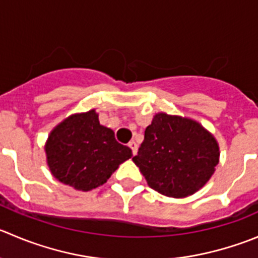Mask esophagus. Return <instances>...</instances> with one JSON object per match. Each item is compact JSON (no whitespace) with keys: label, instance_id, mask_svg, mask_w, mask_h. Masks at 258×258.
I'll list each match as a JSON object with an SVG mask.
<instances>
[{"label":"esophagus","instance_id":"1","mask_svg":"<svg viewBox=\"0 0 258 258\" xmlns=\"http://www.w3.org/2000/svg\"><path fill=\"white\" fill-rule=\"evenodd\" d=\"M128 147H130V149H131L132 154H134V155L137 154V145H136V142H135V141H130L128 142Z\"/></svg>","mask_w":258,"mask_h":258}]
</instances>
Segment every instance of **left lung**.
Instances as JSON below:
<instances>
[{
  "mask_svg": "<svg viewBox=\"0 0 258 258\" xmlns=\"http://www.w3.org/2000/svg\"><path fill=\"white\" fill-rule=\"evenodd\" d=\"M219 155L216 137L199 122L159 112L132 160L151 189L170 198H185L208 182Z\"/></svg>",
  "mask_w": 258,
  "mask_h": 258,
  "instance_id": "left-lung-1",
  "label": "left lung"
}]
</instances>
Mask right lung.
<instances>
[{
    "label": "right lung",
    "mask_w": 258,
    "mask_h": 258,
    "mask_svg": "<svg viewBox=\"0 0 258 258\" xmlns=\"http://www.w3.org/2000/svg\"><path fill=\"white\" fill-rule=\"evenodd\" d=\"M45 154L52 176L82 191L103 185L132 157L131 149L99 123L96 109L74 113L56 124L46 140Z\"/></svg>",
    "instance_id": "obj_1"
}]
</instances>
